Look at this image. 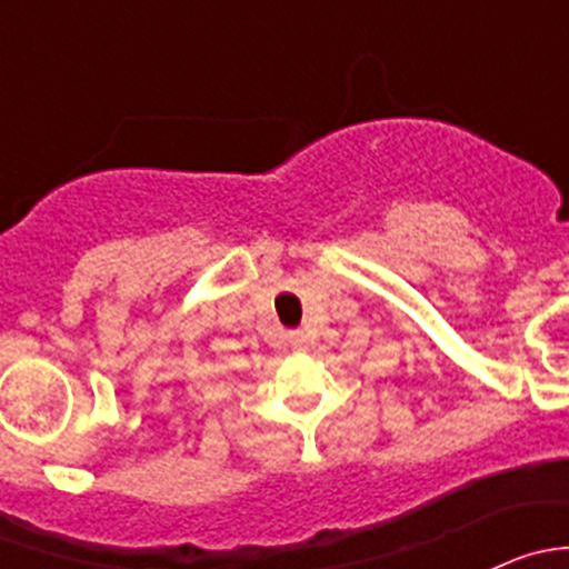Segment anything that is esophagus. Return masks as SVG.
<instances>
[{
  "instance_id": "1",
  "label": "esophagus",
  "mask_w": 569,
  "mask_h": 569,
  "mask_svg": "<svg viewBox=\"0 0 569 569\" xmlns=\"http://www.w3.org/2000/svg\"><path fill=\"white\" fill-rule=\"evenodd\" d=\"M289 343L291 349H297V352H302V349L308 347V336L302 330H291L289 332Z\"/></svg>"
}]
</instances>
